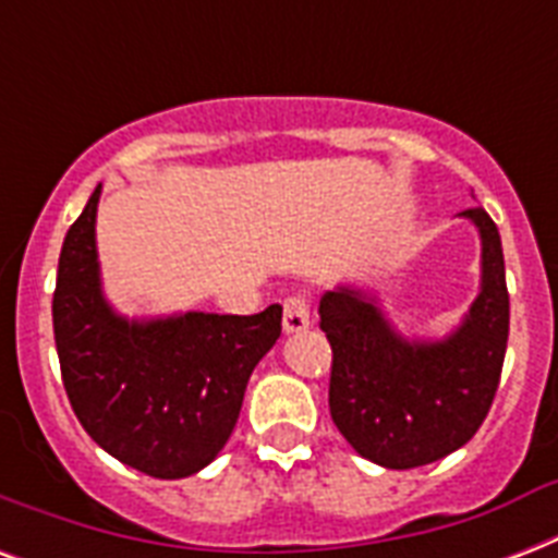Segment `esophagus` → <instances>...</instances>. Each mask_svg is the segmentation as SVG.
Listing matches in <instances>:
<instances>
[{
	"mask_svg": "<svg viewBox=\"0 0 558 558\" xmlns=\"http://www.w3.org/2000/svg\"><path fill=\"white\" fill-rule=\"evenodd\" d=\"M306 327H310V298L289 295L283 301V330L304 332Z\"/></svg>",
	"mask_w": 558,
	"mask_h": 558,
	"instance_id": "34e87169",
	"label": "esophagus"
}]
</instances>
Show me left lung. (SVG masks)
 I'll use <instances>...</instances> for the list:
<instances>
[{"instance_id": "left-lung-1", "label": "left lung", "mask_w": 558, "mask_h": 558, "mask_svg": "<svg viewBox=\"0 0 558 558\" xmlns=\"http://www.w3.org/2000/svg\"><path fill=\"white\" fill-rule=\"evenodd\" d=\"M463 217L481 231V292L449 339H402L359 289L339 287L318 306L332 348V423L385 469L425 466L466 446L501 381L510 336L501 234L484 208Z\"/></svg>"}]
</instances>
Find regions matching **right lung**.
<instances>
[{
  "label": "right lung",
  "instance_id": "obj_1",
  "mask_svg": "<svg viewBox=\"0 0 558 558\" xmlns=\"http://www.w3.org/2000/svg\"><path fill=\"white\" fill-rule=\"evenodd\" d=\"M100 185L72 222L57 266V356L92 440L144 475L177 481L217 458L234 432L248 376L280 336L278 304L257 315L185 313L130 322L100 292Z\"/></svg>",
  "mask_w": 558,
  "mask_h": 558
}]
</instances>
